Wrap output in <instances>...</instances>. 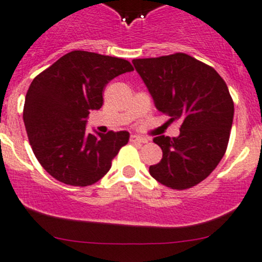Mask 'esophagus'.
<instances>
[{
  "label": "esophagus",
  "mask_w": 262,
  "mask_h": 262,
  "mask_svg": "<svg viewBox=\"0 0 262 262\" xmlns=\"http://www.w3.org/2000/svg\"><path fill=\"white\" fill-rule=\"evenodd\" d=\"M130 142H134V143H147L148 140L145 138H143V137H139V136H130Z\"/></svg>",
  "instance_id": "obj_1"
}]
</instances>
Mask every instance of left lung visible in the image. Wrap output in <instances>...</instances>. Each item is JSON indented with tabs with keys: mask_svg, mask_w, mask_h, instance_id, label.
<instances>
[{
	"mask_svg": "<svg viewBox=\"0 0 262 262\" xmlns=\"http://www.w3.org/2000/svg\"><path fill=\"white\" fill-rule=\"evenodd\" d=\"M157 109L180 120L177 138L153 139L162 148L150 176L172 189L191 188L211 174L227 149L233 100L221 76L210 65L183 54L134 59Z\"/></svg>",
	"mask_w": 262,
	"mask_h": 262,
	"instance_id": "1",
	"label": "left lung"
}]
</instances>
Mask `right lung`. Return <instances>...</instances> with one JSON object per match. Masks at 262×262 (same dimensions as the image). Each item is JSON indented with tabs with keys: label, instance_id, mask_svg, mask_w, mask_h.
<instances>
[{
	"label": "right lung",
	"instance_id": "obj_1",
	"mask_svg": "<svg viewBox=\"0 0 262 262\" xmlns=\"http://www.w3.org/2000/svg\"><path fill=\"white\" fill-rule=\"evenodd\" d=\"M133 71L129 61L81 50L60 57L27 90L24 122L35 157L55 180L76 187L94 184L129 140L125 130L86 133L90 110L103 105L104 88Z\"/></svg>",
	"mask_w": 262,
	"mask_h": 262
}]
</instances>
